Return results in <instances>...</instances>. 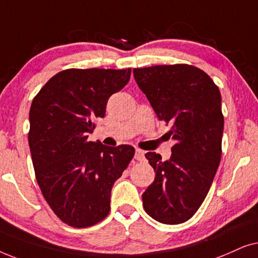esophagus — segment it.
<instances>
[{"instance_id":"34e87169","label":"esophagus","mask_w":258,"mask_h":258,"mask_svg":"<svg viewBox=\"0 0 258 258\" xmlns=\"http://www.w3.org/2000/svg\"><path fill=\"white\" fill-rule=\"evenodd\" d=\"M135 158L138 161H143L144 159H145V152H144L143 150L140 149H137L136 150V154H135Z\"/></svg>"}]
</instances>
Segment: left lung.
<instances>
[{"instance_id": "8db88e82", "label": "left lung", "mask_w": 258, "mask_h": 258, "mask_svg": "<svg viewBox=\"0 0 258 258\" xmlns=\"http://www.w3.org/2000/svg\"><path fill=\"white\" fill-rule=\"evenodd\" d=\"M133 74L158 119L172 125L169 138L176 142L169 160L156 152L145 154L156 178L143 194V207L158 222L180 224L204 202L221 161V92L191 64L135 68Z\"/></svg>"}]
</instances>
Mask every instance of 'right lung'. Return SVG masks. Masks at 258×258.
<instances>
[{
  "mask_svg": "<svg viewBox=\"0 0 258 258\" xmlns=\"http://www.w3.org/2000/svg\"><path fill=\"white\" fill-rule=\"evenodd\" d=\"M130 77L131 68H71L33 99L28 142L37 184L54 214L73 228H88L108 215L113 184L135 156L133 146L88 140L109 97Z\"/></svg>",
  "mask_w": 258,
  "mask_h": 258,
  "instance_id": "right-lung-1",
  "label": "right lung"
}]
</instances>
